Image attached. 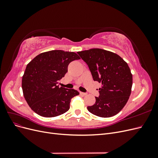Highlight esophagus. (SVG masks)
<instances>
[{
  "label": "esophagus",
  "instance_id": "obj_1",
  "mask_svg": "<svg viewBox=\"0 0 158 158\" xmlns=\"http://www.w3.org/2000/svg\"><path fill=\"white\" fill-rule=\"evenodd\" d=\"M80 95H87V93H84V92H80Z\"/></svg>",
  "mask_w": 158,
  "mask_h": 158
}]
</instances>
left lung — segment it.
<instances>
[{
    "label": "left lung",
    "instance_id": "1",
    "mask_svg": "<svg viewBox=\"0 0 158 158\" xmlns=\"http://www.w3.org/2000/svg\"><path fill=\"white\" fill-rule=\"evenodd\" d=\"M77 53L88 66L94 81L102 84L95 103L87 107L100 117L115 115L125 107L131 93L132 75L120 56L102 49H91Z\"/></svg>",
    "mask_w": 158,
    "mask_h": 158
}]
</instances>
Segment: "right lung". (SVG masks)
I'll return each instance as SVG.
<instances>
[{
	"mask_svg": "<svg viewBox=\"0 0 158 158\" xmlns=\"http://www.w3.org/2000/svg\"><path fill=\"white\" fill-rule=\"evenodd\" d=\"M80 58L74 52L52 50L38 55L26 66L22 87L26 101L33 111L44 117H54L70 108L77 90L59 88V81L68 72L72 61Z\"/></svg>",
	"mask_w": 158,
	"mask_h": 158,
	"instance_id": "1",
	"label": "right lung"
}]
</instances>
